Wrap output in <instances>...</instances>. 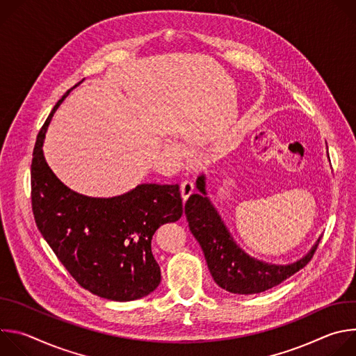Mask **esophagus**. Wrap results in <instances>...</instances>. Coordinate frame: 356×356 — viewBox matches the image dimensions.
Returning <instances> with one entry per match:
<instances>
[{
    "instance_id": "1",
    "label": "esophagus",
    "mask_w": 356,
    "mask_h": 356,
    "mask_svg": "<svg viewBox=\"0 0 356 356\" xmlns=\"http://www.w3.org/2000/svg\"><path fill=\"white\" fill-rule=\"evenodd\" d=\"M180 191H181L183 200L186 201V200L193 194V191H194V184H193V181L184 180V181L181 183V186H180Z\"/></svg>"
}]
</instances>
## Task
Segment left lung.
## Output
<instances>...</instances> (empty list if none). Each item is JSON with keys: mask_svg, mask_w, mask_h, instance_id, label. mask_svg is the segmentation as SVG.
I'll list each match as a JSON object with an SVG mask.
<instances>
[{"mask_svg": "<svg viewBox=\"0 0 356 356\" xmlns=\"http://www.w3.org/2000/svg\"><path fill=\"white\" fill-rule=\"evenodd\" d=\"M198 194H191L184 214L194 238L198 241L216 283L236 294H255L269 290L306 266L317 250L318 242L302 259L291 265H269L248 257L236 246L221 217L206 197V177L197 181Z\"/></svg>", "mask_w": 356, "mask_h": 356, "instance_id": "obj_1", "label": "left lung"}]
</instances>
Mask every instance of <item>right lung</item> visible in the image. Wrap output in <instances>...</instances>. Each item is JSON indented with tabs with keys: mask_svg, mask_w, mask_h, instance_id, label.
<instances>
[{
	"mask_svg": "<svg viewBox=\"0 0 356 356\" xmlns=\"http://www.w3.org/2000/svg\"><path fill=\"white\" fill-rule=\"evenodd\" d=\"M69 91L44 121L33 147L31 201L35 222L83 289L114 301L138 300L161 283V268L150 242L161 225L183 214L179 184H139L111 198L87 197L66 187L47 166L42 145L54 113Z\"/></svg>",
	"mask_w": 356,
	"mask_h": 356,
	"instance_id": "1",
	"label": "right lung"
}]
</instances>
